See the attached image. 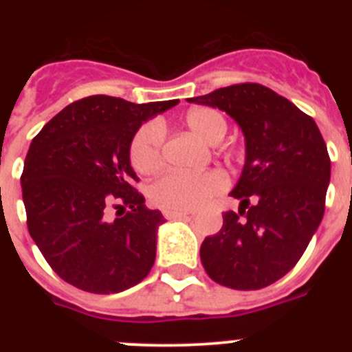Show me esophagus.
<instances>
[{
  "mask_svg": "<svg viewBox=\"0 0 352 352\" xmlns=\"http://www.w3.org/2000/svg\"><path fill=\"white\" fill-rule=\"evenodd\" d=\"M163 216L166 219H175V218H187L190 216L189 211H180V209H163Z\"/></svg>",
  "mask_w": 352,
  "mask_h": 352,
  "instance_id": "esophagus-1",
  "label": "esophagus"
}]
</instances>
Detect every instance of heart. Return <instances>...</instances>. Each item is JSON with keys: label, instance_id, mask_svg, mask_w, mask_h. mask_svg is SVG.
Returning <instances> with one entry per match:
<instances>
[{"label": "heart", "instance_id": "obj_1", "mask_svg": "<svg viewBox=\"0 0 352 352\" xmlns=\"http://www.w3.org/2000/svg\"><path fill=\"white\" fill-rule=\"evenodd\" d=\"M184 126L199 140L216 144L226 134L225 116L212 107H194L184 116ZM163 131L158 122H146L136 131L129 148L131 165L140 175H151L162 166ZM226 177L219 170L201 173L168 172L151 186L150 196L156 206L165 209H197L223 192Z\"/></svg>", "mask_w": 352, "mask_h": 352}]
</instances>
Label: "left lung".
Segmentation results:
<instances>
[{
    "mask_svg": "<svg viewBox=\"0 0 352 352\" xmlns=\"http://www.w3.org/2000/svg\"><path fill=\"white\" fill-rule=\"evenodd\" d=\"M189 102L225 110L245 136V165L223 226L201 245V262L218 285L261 289L296 265L325 211L330 158L317 124L258 83L218 88Z\"/></svg>",
    "mask_w": 352,
    "mask_h": 352,
    "instance_id": "8db88e82",
    "label": "left lung"
}]
</instances>
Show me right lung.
I'll return each mask as SVG.
<instances>
[{
    "label": "right lung",
    "instance_id": "obj_1",
    "mask_svg": "<svg viewBox=\"0 0 352 352\" xmlns=\"http://www.w3.org/2000/svg\"><path fill=\"white\" fill-rule=\"evenodd\" d=\"M179 100L133 104L91 95L65 107L32 140L22 173L28 233L52 271L88 293H119L155 264L165 219L144 206L129 160L133 136ZM109 207L128 211L107 222Z\"/></svg>",
    "mask_w": 352,
    "mask_h": 352
}]
</instances>
